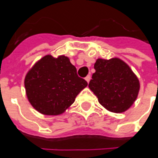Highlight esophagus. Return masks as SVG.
I'll list each match as a JSON object with an SVG mask.
<instances>
[{"label":"esophagus","instance_id":"esophagus-1","mask_svg":"<svg viewBox=\"0 0 158 158\" xmlns=\"http://www.w3.org/2000/svg\"><path fill=\"white\" fill-rule=\"evenodd\" d=\"M90 79H91V76H90V75H88V76L85 77V80L87 81V82H88V83H89V82L90 81Z\"/></svg>","mask_w":158,"mask_h":158}]
</instances>
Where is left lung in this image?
<instances>
[{
  "mask_svg": "<svg viewBox=\"0 0 158 158\" xmlns=\"http://www.w3.org/2000/svg\"><path fill=\"white\" fill-rule=\"evenodd\" d=\"M96 72L89 88L98 102L108 111L123 112L136 99L140 83L130 68L118 58L98 59L94 65Z\"/></svg>",
  "mask_w": 158,
  "mask_h": 158,
  "instance_id": "left-lung-1",
  "label": "left lung"
}]
</instances>
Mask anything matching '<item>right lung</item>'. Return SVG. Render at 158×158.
<instances>
[{
	"label": "right lung",
	"mask_w": 158,
	"mask_h": 158,
	"mask_svg": "<svg viewBox=\"0 0 158 158\" xmlns=\"http://www.w3.org/2000/svg\"><path fill=\"white\" fill-rule=\"evenodd\" d=\"M88 85L77 76L76 67L64 55H46L28 72L24 80L27 98L34 108L46 115L60 114Z\"/></svg>",
	"instance_id": "add662e5"
}]
</instances>
